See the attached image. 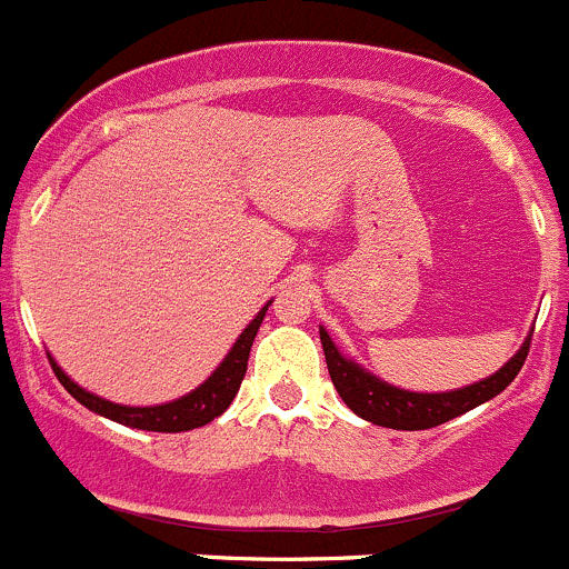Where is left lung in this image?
Instances as JSON below:
<instances>
[{
  "instance_id": "left-lung-1",
  "label": "left lung",
  "mask_w": 569,
  "mask_h": 569,
  "mask_svg": "<svg viewBox=\"0 0 569 569\" xmlns=\"http://www.w3.org/2000/svg\"><path fill=\"white\" fill-rule=\"evenodd\" d=\"M320 342H323L326 368H329L331 381H335L337 392H340V398L353 415H359V418L370 420L376 426H385V429L420 431L448 423V420L459 418V415L470 412V409L481 407L483 401L503 392L515 381V376L520 373L522 362L528 357V342H531V337H526L520 351L498 373L451 392H412L387 385L379 376L359 368L353 359L342 357L323 326H320Z\"/></svg>"
}]
</instances>
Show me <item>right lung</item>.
Instances as JSON below:
<instances>
[{
  "label": "right lung",
  "instance_id": "1",
  "mask_svg": "<svg viewBox=\"0 0 569 569\" xmlns=\"http://www.w3.org/2000/svg\"><path fill=\"white\" fill-rule=\"evenodd\" d=\"M268 307H271V301H268L266 307L257 312V318L246 326L243 335H240L238 342L232 346V351H229L227 359L212 370V376L204 381V385H199L193 392L177 398V401L160 403V407H123V403L104 401V398L93 396V392L82 390L80 385H74V381L60 370V365L54 362L52 353H49V362H52V370L60 379V385H63L66 390L82 403V407H88L91 412L101 415V418H110L116 420V423L129 426V429L162 431V435L199 429V426H207L210 420H216L218 415L227 412L229 403H232L234 396H238L240 381H243L246 368H249L251 342H254L257 329H260Z\"/></svg>",
  "mask_w": 569,
  "mask_h": 569
}]
</instances>
